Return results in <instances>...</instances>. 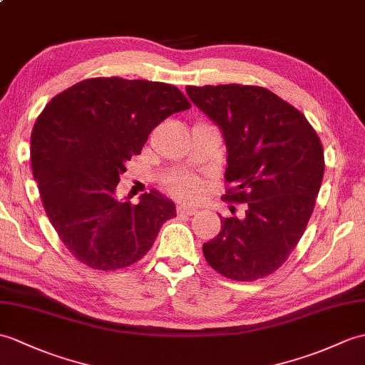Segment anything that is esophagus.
Listing matches in <instances>:
<instances>
[{"label": "esophagus", "mask_w": 365, "mask_h": 365, "mask_svg": "<svg viewBox=\"0 0 365 365\" xmlns=\"http://www.w3.org/2000/svg\"><path fill=\"white\" fill-rule=\"evenodd\" d=\"M197 213V208L190 207V205H179L177 207V215L180 216H192Z\"/></svg>", "instance_id": "1"}]
</instances>
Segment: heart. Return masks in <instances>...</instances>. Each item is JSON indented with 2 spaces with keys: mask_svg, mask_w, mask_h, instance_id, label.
Instances as JSON below:
<instances>
[{
  "mask_svg": "<svg viewBox=\"0 0 365 365\" xmlns=\"http://www.w3.org/2000/svg\"><path fill=\"white\" fill-rule=\"evenodd\" d=\"M169 190H171L174 194H177L179 197L196 199L202 192V183L199 182V179H196V177L185 175L173 180L171 185H169Z\"/></svg>",
  "mask_w": 365,
  "mask_h": 365,
  "instance_id": "1",
  "label": "heart"
}]
</instances>
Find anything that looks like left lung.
I'll use <instances>...</instances> for the list:
<instances>
[{
	"label": "left lung",
	"mask_w": 365,
	"mask_h": 365,
	"mask_svg": "<svg viewBox=\"0 0 365 365\" xmlns=\"http://www.w3.org/2000/svg\"><path fill=\"white\" fill-rule=\"evenodd\" d=\"M188 98L222 132L227 148L222 199L247 203L245 215L222 217L203 257L236 282L267 277L303 236L324 179V148L307 118L267 88L186 87Z\"/></svg>",
	"instance_id": "obj_1"
}]
</instances>
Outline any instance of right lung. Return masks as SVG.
<instances>
[{
	"mask_svg": "<svg viewBox=\"0 0 365 365\" xmlns=\"http://www.w3.org/2000/svg\"><path fill=\"white\" fill-rule=\"evenodd\" d=\"M191 107L169 83L93 78L58 93L31 133V165L49 222L74 258L99 270L141 259L175 205L158 191L116 199L125 162L149 133Z\"/></svg>",
	"mask_w": 365,
	"mask_h": 365,
	"instance_id": "obj_1",
	"label": "right lung"
}]
</instances>
